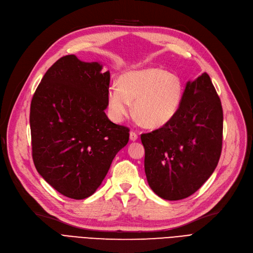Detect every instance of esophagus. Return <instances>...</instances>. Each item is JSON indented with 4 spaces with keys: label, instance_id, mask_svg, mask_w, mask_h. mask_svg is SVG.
<instances>
[{
    "label": "esophagus",
    "instance_id": "obj_1",
    "mask_svg": "<svg viewBox=\"0 0 253 253\" xmlns=\"http://www.w3.org/2000/svg\"><path fill=\"white\" fill-rule=\"evenodd\" d=\"M137 138H138V135L135 133V132L131 131L130 132V140L131 141H135V140H137Z\"/></svg>",
    "mask_w": 253,
    "mask_h": 253
}]
</instances>
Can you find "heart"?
Listing matches in <instances>:
<instances>
[{
    "instance_id": "1",
    "label": "heart",
    "mask_w": 253,
    "mask_h": 253,
    "mask_svg": "<svg viewBox=\"0 0 253 253\" xmlns=\"http://www.w3.org/2000/svg\"><path fill=\"white\" fill-rule=\"evenodd\" d=\"M184 87L174 73L161 68L129 71L118 79V86L108 90V112L121 122L131 112L148 128H159L172 120L181 104Z\"/></svg>"
}]
</instances>
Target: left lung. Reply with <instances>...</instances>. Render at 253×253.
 Here are the masks:
<instances>
[{"label":"left lung","mask_w":253,"mask_h":253,"mask_svg":"<svg viewBox=\"0 0 253 253\" xmlns=\"http://www.w3.org/2000/svg\"><path fill=\"white\" fill-rule=\"evenodd\" d=\"M222 123L221 102L208 74L188 81L176 115L140 137L144 172L156 195L181 200L202 187L219 160Z\"/></svg>","instance_id":"left-lung-1"}]
</instances>
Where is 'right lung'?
Masks as SVG:
<instances>
[{"mask_svg": "<svg viewBox=\"0 0 253 253\" xmlns=\"http://www.w3.org/2000/svg\"><path fill=\"white\" fill-rule=\"evenodd\" d=\"M74 54L46 72L31 103L33 159L39 174L65 197L81 200L99 188L129 129L104 110L110 72Z\"/></svg>", "mask_w": 253, "mask_h": 253, "instance_id": "right-lung-1", "label": "right lung"}]
</instances>
